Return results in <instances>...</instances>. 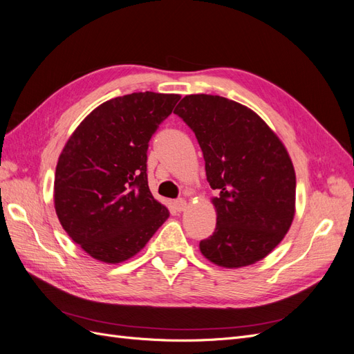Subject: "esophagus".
Returning <instances> with one entry per match:
<instances>
[{"label":"esophagus","mask_w":354,"mask_h":354,"mask_svg":"<svg viewBox=\"0 0 354 354\" xmlns=\"http://www.w3.org/2000/svg\"><path fill=\"white\" fill-rule=\"evenodd\" d=\"M186 205H187V202L183 198H178V199L174 201V207H176L177 211H183L186 208Z\"/></svg>","instance_id":"34e87169"}]
</instances>
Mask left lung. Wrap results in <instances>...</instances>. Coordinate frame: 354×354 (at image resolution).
Instances as JSON below:
<instances>
[{"instance_id": "obj_1", "label": "left lung", "mask_w": 354, "mask_h": 354, "mask_svg": "<svg viewBox=\"0 0 354 354\" xmlns=\"http://www.w3.org/2000/svg\"><path fill=\"white\" fill-rule=\"evenodd\" d=\"M195 133L217 211L201 252L221 267L250 266L277 246L295 211V171L282 142L251 109L190 94L174 111Z\"/></svg>"}]
</instances>
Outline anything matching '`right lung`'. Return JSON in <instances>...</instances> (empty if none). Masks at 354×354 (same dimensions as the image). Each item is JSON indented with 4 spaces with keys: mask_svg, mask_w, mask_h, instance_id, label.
I'll return each instance as SVG.
<instances>
[{
    "mask_svg": "<svg viewBox=\"0 0 354 354\" xmlns=\"http://www.w3.org/2000/svg\"><path fill=\"white\" fill-rule=\"evenodd\" d=\"M178 100V94L146 91L104 102L63 149L56 214L72 241L95 260H128L168 218L149 190L146 162L149 140Z\"/></svg>",
    "mask_w": 354,
    "mask_h": 354,
    "instance_id": "add662e5",
    "label": "right lung"
}]
</instances>
